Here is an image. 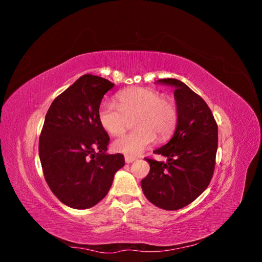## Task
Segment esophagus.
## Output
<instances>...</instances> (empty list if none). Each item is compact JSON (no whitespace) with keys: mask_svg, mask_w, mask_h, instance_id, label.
I'll return each mask as SVG.
<instances>
[{"mask_svg":"<svg viewBox=\"0 0 262 262\" xmlns=\"http://www.w3.org/2000/svg\"><path fill=\"white\" fill-rule=\"evenodd\" d=\"M136 160H137V157H134V156H128V155H126V156L124 157V161H125L126 164H130V163L136 161Z\"/></svg>","mask_w":262,"mask_h":262,"instance_id":"esophagus-1","label":"esophagus"}]
</instances>
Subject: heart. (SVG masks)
I'll use <instances>...</instances> for the list:
<instances>
[{
    "label": "heart",
    "mask_w": 262,
    "mask_h": 262,
    "mask_svg": "<svg viewBox=\"0 0 262 262\" xmlns=\"http://www.w3.org/2000/svg\"><path fill=\"white\" fill-rule=\"evenodd\" d=\"M98 120L106 132L120 136L134 121L136 130L115 140V152L138 155L158 141L167 140L178 121L176 102L150 87H132L117 95V105L105 102L98 109Z\"/></svg>",
    "instance_id": "obj_1"
}]
</instances>
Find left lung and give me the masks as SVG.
<instances>
[{"label": "left lung", "mask_w": 262, "mask_h": 262, "mask_svg": "<svg viewBox=\"0 0 262 262\" xmlns=\"http://www.w3.org/2000/svg\"><path fill=\"white\" fill-rule=\"evenodd\" d=\"M157 83L175 89L178 121L168 143L154 150L167 157V162L145 158L149 172L141 187L150 203L175 211L194 201L210 184L215 167L217 124L207 102L185 83L176 78Z\"/></svg>", "instance_id": "obj_1"}]
</instances>
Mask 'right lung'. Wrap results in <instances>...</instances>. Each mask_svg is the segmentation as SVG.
Wrapping results in <instances>:
<instances>
[{"label":"right lung","mask_w":262,"mask_h":262,"mask_svg":"<svg viewBox=\"0 0 262 262\" xmlns=\"http://www.w3.org/2000/svg\"><path fill=\"white\" fill-rule=\"evenodd\" d=\"M115 84L85 74L55 98L39 138V157L53 194L70 208L83 210L104 199L122 154H108L109 137L98 120L104 95Z\"/></svg>","instance_id":"add662e5"}]
</instances>
